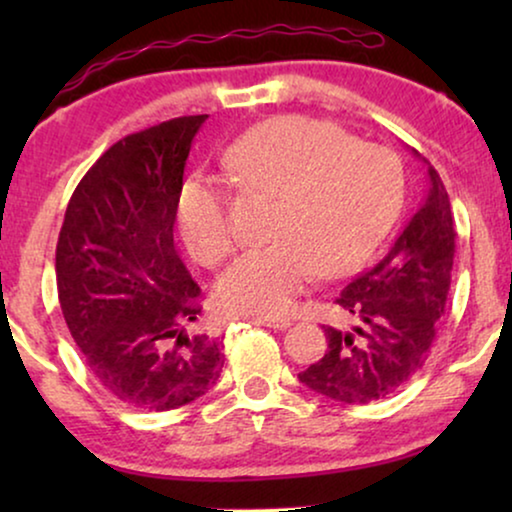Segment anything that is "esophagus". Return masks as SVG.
Returning <instances> with one entry per match:
<instances>
[{
  "label": "esophagus",
  "mask_w": 512,
  "mask_h": 512,
  "mask_svg": "<svg viewBox=\"0 0 512 512\" xmlns=\"http://www.w3.org/2000/svg\"><path fill=\"white\" fill-rule=\"evenodd\" d=\"M256 324H263L268 328H277V331H284V328L291 326V319L286 317H254Z\"/></svg>",
  "instance_id": "esophagus-1"
}]
</instances>
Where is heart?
Listing matches in <instances>:
<instances>
[{
    "label": "heart",
    "instance_id": "obj_1",
    "mask_svg": "<svg viewBox=\"0 0 512 512\" xmlns=\"http://www.w3.org/2000/svg\"><path fill=\"white\" fill-rule=\"evenodd\" d=\"M240 191L275 198L265 237L223 272L216 305L226 314L279 317L319 275H340L366 258L401 207L403 172L394 153L352 139L338 125L279 116L223 151ZM177 228L188 254L214 268L235 247L223 193L188 179L177 195Z\"/></svg>",
    "mask_w": 512,
    "mask_h": 512
}]
</instances>
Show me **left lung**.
<instances>
[{
    "label": "left lung",
    "instance_id": "obj_1",
    "mask_svg": "<svg viewBox=\"0 0 512 512\" xmlns=\"http://www.w3.org/2000/svg\"><path fill=\"white\" fill-rule=\"evenodd\" d=\"M429 165V163H426ZM387 256L335 298L354 317L349 331L324 326L328 349L298 380L321 396L366 405L394 394L424 366L445 314L454 263V216L440 174Z\"/></svg>",
    "mask_w": 512,
    "mask_h": 512
}]
</instances>
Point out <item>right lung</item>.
I'll list each match as a JSON object with an SVG mask.
<instances>
[{
  "instance_id": "add662e5",
  "label": "right lung",
  "mask_w": 512,
  "mask_h": 512,
  "mask_svg": "<svg viewBox=\"0 0 512 512\" xmlns=\"http://www.w3.org/2000/svg\"><path fill=\"white\" fill-rule=\"evenodd\" d=\"M202 116L123 137L79 181L55 249L67 328L95 380L146 412L205 396L221 340L191 328L200 286L174 249L177 195Z\"/></svg>"
}]
</instances>
